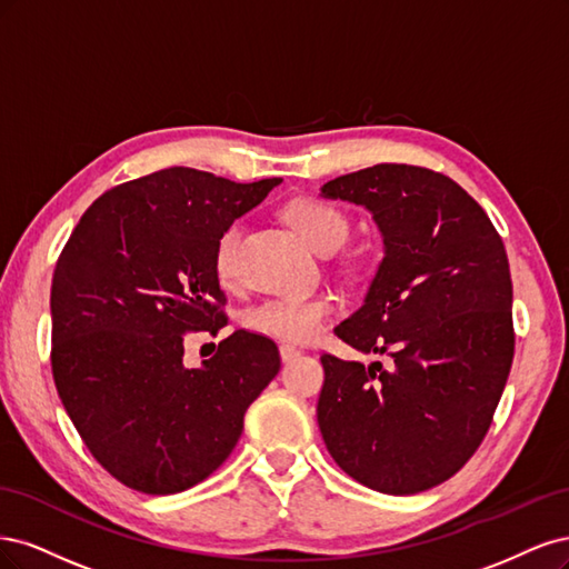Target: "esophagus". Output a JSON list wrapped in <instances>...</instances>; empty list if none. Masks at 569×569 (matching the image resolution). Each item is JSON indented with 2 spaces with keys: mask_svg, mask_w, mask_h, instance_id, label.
Returning <instances> with one entry per match:
<instances>
[{
  "mask_svg": "<svg viewBox=\"0 0 569 569\" xmlns=\"http://www.w3.org/2000/svg\"><path fill=\"white\" fill-rule=\"evenodd\" d=\"M279 355H281V359L288 363V361H292V359H298L300 357V350H296V347L292 345H279Z\"/></svg>",
  "mask_w": 569,
  "mask_h": 569,
  "instance_id": "esophagus-1",
  "label": "esophagus"
}]
</instances>
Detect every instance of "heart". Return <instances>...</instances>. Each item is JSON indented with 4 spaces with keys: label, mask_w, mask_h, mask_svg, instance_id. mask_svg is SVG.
Masks as SVG:
<instances>
[{
    "label": "heart",
    "mask_w": 569,
    "mask_h": 569,
    "mask_svg": "<svg viewBox=\"0 0 569 569\" xmlns=\"http://www.w3.org/2000/svg\"><path fill=\"white\" fill-rule=\"evenodd\" d=\"M286 219L302 241L317 252H333L350 236V219L345 212L317 198L292 200L286 208ZM238 241H241L238 222L229 224L217 238L214 269L222 281L233 279ZM328 315H331V302L326 298H271L246 311V326L269 338L307 342L321 331Z\"/></svg>",
    "instance_id": "obj_1"
}]
</instances>
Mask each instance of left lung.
I'll list each match as a JSON object with an SVG mask.
<instances>
[{
    "label": "left lung",
    "mask_w": 569,
    "mask_h": 569,
    "mask_svg": "<svg viewBox=\"0 0 569 569\" xmlns=\"http://www.w3.org/2000/svg\"><path fill=\"white\" fill-rule=\"evenodd\" d=\"M321 196L369 210L382 260L338 338L388 363L323 355L319 430L369 489L407 497L442 485L485 439L516 350L501 236L453 179L380 162Z\"/></svg>",
    "instance_id": "8db88e82"
}]
</instances>
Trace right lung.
<instances>
[{
    "mask_svg": "<svg viewBox=\"0 0 569 569\" xmlns=\"http://www.w3.org/2000/svg\"><path fill=\"white\" fill-rule=\"evenodd\" d=\"M279 184L168 168L103 193L70 233L51 281L53 382L91 456L122 485L164 497L203 482L279 373V347L248 331L184 366V336L227 323L219 233Z\"/></svg>",
    "mask_w": 569,
    "mask_h": 569,
    "instance_id": "1",
    "label": "right lung"
}]
</instances>
